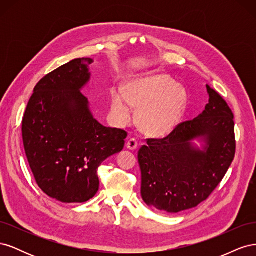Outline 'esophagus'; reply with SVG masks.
I'll use <instances>...</instances> for the list:
<instances>
[{"instance_id":"obj_1","label":"esophagus","mask_w":256,"mask_h":256,"mask_svg":"<svg viewBox=\"0 0 256 256\" xmlns=\"http://www.w3.org/2000/svg\"><path fill=\"white\" fill-rule=\"evenodd\" d=\"M127 148L130 150H134L138 148V141L136 138H130V140L127 142Z\"/></svg>"}]
</instances>
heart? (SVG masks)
Masks as SVG:
<instances>
[{"instance_id": "b5f03b06", "label": "heart", "mask_w": 256, "mask_h": 256, "mask_svg": "<svg viewBox=\"0 0 256 256\" xmlns=\"http://www.w3.org/2000/svg\"><path fill=\"white\" fill-rule=\"evenodd\" d=\"M188 95L182 85L164 74H152L128 84L127 92H112L111 109L120 122H128L132 106L138 110V122L145 132L166 136L178 125L187 106Z\"/></svg>"}]
</instances>
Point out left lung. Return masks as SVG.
I'll return each mask as SVG.
<instances>
[{
	"label": "left lung",
	"mask_w": 256,
	"mask_h": 256,
	"mask_svg": "<svg viewBox=\"0 0 256 256\" xmlns=\"http://www.w3.org/2000/svg\"><path fill=\"white\" fill-rule=\"evenodd\" d=\"M209 102L198 118L180 124L164 138H147L138 154L141 196L158 210L176 214L196 207L216 188L235 157L234 115L206 85ZM198 138L202 148L193 146Z\"/></svg>",
	"instance_id": "1"
}]
</instances>
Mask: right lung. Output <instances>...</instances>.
<instances>
[{
  "label": "right lung",
  "mask_w": 256,
  "mask_h": 256,
  "mask_svg": "<svg viewBox=\"0 0 256 256\" xmlns=\"http://www.w3.org/2000/svg\"><path fill=\"white\" fill-rule=\"evenodd\" d=\"M92 58H76L36 84L22 120L23 145L35 180L62 203H84L99 189L97 170L122 150L127 132L104 127L81 90Z\"/></svg>",
  "instance_id": "1"
}]
</instances>
